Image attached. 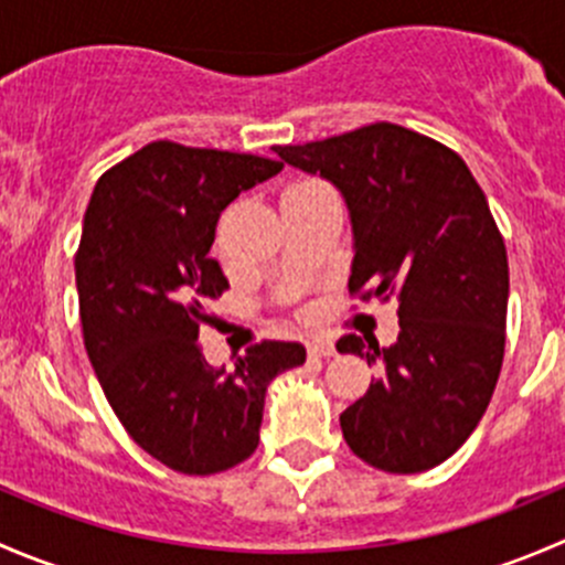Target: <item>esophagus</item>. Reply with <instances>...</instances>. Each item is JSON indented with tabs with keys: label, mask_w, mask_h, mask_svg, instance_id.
Wrapping results in <instances>:
<instances>
[{
	"label": "esophagus",
	"mask_w": 565,
	"mask_h": 565,
	"mask_svg": "<svg viewBox=\"0 0 565 565\" xmlns=\"http://www.w3.org/2000/svg\"><path fill=\"white\" fill-rule=\"evenodd\" d=\"M309 355L311 358H330V355H335V347L330 344V341H322V339L309 341Z\"/></svg>",
	"instance_id": "esophagus-1"
}]
</instances>
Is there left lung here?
Here are the masks:
<instances>
[{"label": "left lung", "instance_id": "obj_1", "mask_svg": "<svg viewBox=\"0 0 565 565\" xmlns=\"http://www.w3.org/2000/svg\"><path fill=\"white\" fill-rule=\"evenodd\" d=\"M273 150L344 196L350 295L398 300L391 347L335 344L380 369L341 413L347 446L398 476L437 467L472 435L503 366L509 256L481 185L451 147L393 122Z\"/></svg>", "mask_w": 565, "mask_h": 565}]
</instances>
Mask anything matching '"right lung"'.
<instances>
[{
	"label": "right lung",
	"mask_w": 565,
	"mask_h": 565,
	"mask_svg": "<svg viewBox=\"0 0 565 565\" xmlns=\"http://www.w3.org/2000/svg\"><path fill=\"white\" fill-rule=\"evenodd\" d=\"M281 161L150 141L100 174L76 250L78 315L108 404L136 446L185 476H213L259 446L265 391L306 361L298 341H259L232 369L196 344L230 289L210 256L221 210Z\"/></svg>",
	"instance_id": "right-lung-1"
}]
</instances>
